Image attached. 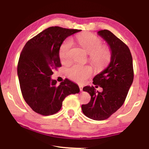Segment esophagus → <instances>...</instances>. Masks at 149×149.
I'll return each instance as SVG.
<instances>
[{
  "label": "esophagus",
  "mask_w": 149,
  "mask_h": 149,
  "mask_svg": "<svg viewBox=\"0 0 149 149\" xmlns=\"http://www.w3.org/2000/svg\"><path fill=\"white\" fill-rule=\"evenodd\" d=\"M79 89H80L81 91H83V86H82V85H79Z\"/></svg>",
  "instance_id": "34e87169"
}]
</instances>
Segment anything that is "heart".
Returning a JSON list of instances; mask_svg holds the SVG:
<instances>
[{"mask_svg": "<svg viewBox=\"0 0 149 149\" xmlns=\"http://www.w3.org/2000/svg\"><path fill=\"white\" fill-rule=\"evenodd\" d=\"M77 41L89 53V61L96 68L101 70L109 64L112 58V52L109 48L102 46V41L97 36L92 33H84L77 35ZM73 45L72 39L68 37L62 42L59 49L60 61L64 64L71 61L70 50ZM67 75L75 82L82 84L93 74L90 65L74 64L67 70Z\"/></svg>", "mask_w": 149, "mask_h": 149, "instance_id": "1", "label": "heart"}]
</instances>
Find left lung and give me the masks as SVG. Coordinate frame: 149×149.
Listing matches in <instances>:
<instances>
[{"label": "left lung", "mask_w": 149, "mask_h": 149, "mask_svg": "<svg viewBox=\"0 0 149 149\" xmlns=\"http://www.w3.org/2000/svg\"><path fill=\"white\" fill-rule=\"evenodd\" d=\"M110 47L112 58L108 66L93 78V84L102 88L96 91L92 86L83 90L89 93L90 102L82 104L81 109L87 117L94 120H107L122 107L132 85L134 73L133 59L127 45L107 29L98 31Z\"/></svg>", "instance_id": "1"}]
</instances>
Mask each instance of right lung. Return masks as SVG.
<instances>
[{
    "label": "right lung",
    "mask_w": 149,
    "mask_h": 149,
    "mask_svg": "<svg viewBox=\"0 0 149 149\" xmlns=\"http://www.w3.org/2000/svg\"><path fill=\"white\" fill-rule=\"evenodd\" d=\"M81 30L50 27L29 40L20 54L17 75L25 101L42 116L56 114L67 96L79 92L77 84L65 79L56 85L53 70L61 66L59 49L66 37Z\"/></svg>",
    "instance_id": "obj_1"
}]
</instances>
